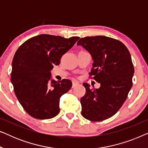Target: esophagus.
I'll use <instances>...</instances> for the list:
<instances>
[{"mask_svg": "<svg viewBox=\"0 0 148 148\" xmlns=\"http://www.w3.org/2000/svg\"><path fill=\"white\" fill-rule=\"evenodd\" d=\"M78 85H79V83L76 82H73L72 88H75V87H76L77 86H78Z\"/></svg>", "mask_w": 148, "mask_h": 148, "instance_id": "34e87169", "label": "esophagus"}]
</instances>
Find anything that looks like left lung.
Masks as SVG:
<instances>
[{
	"label": "left lung",
	"instance_id": "obj_1",
	"mask_svg": "<svg viewBox=\"0 0 148 148\" xmlns=\"http://www.w3.org/2000/svg\"><path fill=\"white\" fill-rule=\"evenodd\" d=\"M77 44L92 55L94 63L89 74L100 84L98 89L83 84L86 92L80 100L82 114L91 121L106 120L121 108L133 86L131 54L124 44L106 36L85 37Z\"/></svg>",
	"mask_w": 148,
	"mask_h": 148
}]
</instances>
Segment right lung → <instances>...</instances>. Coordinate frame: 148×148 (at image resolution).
I'll return each instance as SVG.
<instances>
[{
	"label": "right lung",
	"instance_id": "1",
	"mask_svg": "<svg viewBox=\"0 0 148 148\" xmlns=\"http://www.w3.org/2000/svg\"><path fill=\"white\" fill-rule=\"evenodd\" d=\"M79 39L41 34L29 38L17 50L11 80L19 103L31 116L48 119L59 113L60 98L71 88L72 82L66 79L50 81V71Z\"/></svg>",
	"mask_w": 148,
	"mask_h": 148
}]
</instances>
